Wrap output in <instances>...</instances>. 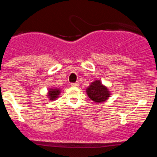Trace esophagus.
<instances>
[{
  "label": "esophagus",
  "instance_id": "obj_1",
  "mask_svg": "<svg viewBox=\"0 0 157 157\" xmlns=\"http://www.w3.org/2000/svg\"><path fill=\"white\" fill-rule=\"evenodd\" d=\"M71 86L73 87H78L79 84H78V82H74V83H71Z\"/></svg>",
  "mask_w": 157,
  "mask_h": 157
}]
</instances>
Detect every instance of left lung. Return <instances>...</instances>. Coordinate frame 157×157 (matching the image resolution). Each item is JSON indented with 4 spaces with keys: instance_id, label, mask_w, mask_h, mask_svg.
I'll list each match as a JSON object with an SVG mask.
<instances>
[{
    "instance_id": "left-lung-1",
    "label": "left lung",
    "mask_w": 157,
    "mask_h": 157,
    "mask_svg": "<svg viewBox=\"0 0 157 157\" xmlns=\"http://www.w3.org/2000/svg\"><path fill=\"white\" fill-rule=\"evenodd\" d=\"M86 93L89 98L96 103L104 102L109 98L110 95L109 90L107 87L102 85L99 80H96L91 83L90 86L87 88Z\"/></svg>"
}]
</instances>
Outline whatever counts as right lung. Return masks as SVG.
Masks as SVG:
<instances>
[{
  "label": "right lung",
  "instance_id": "obj_1",
  "mask_svg": "<svg viewBox=\"0 0 157 157\" xmlns=\"http://www.w3.org/2000/svg\"><path fill=\"white\" fill-rule=\"evenodd\" d=\"M59 93H60V90L59 89H51L48 91V97L51 101H53V100H56V98H57Z\"/></svg>",
  "mask_w": 157,
  "mask_h": 157
}]
</instances>
